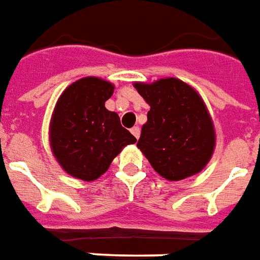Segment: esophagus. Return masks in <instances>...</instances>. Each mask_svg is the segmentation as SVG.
Here are the masks:
<instances>
[{
  "instance_id": "34e87169",
  "label": "esophagus",
  "mask_w": 260,
  "mask_h": 260,
  "mask_svg": "<svg viewBox=\"0 0 260 260\" xmlns=\"http://www.w3.org/2000/svg\"><path fill=\"white\" fill-rule=\"evenodd\" d=\"M131 134H132V135L135 136L136 139H138V138H139V135H140V129H139V126H134V128H132V129H131Z\"/></svg>"
}]
</instances>
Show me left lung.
<instances>
[{
	"mask_svg": "<svg viewBox=\"0 0 260 260\" xmlns=\"http://www.w3.org/2000/svg\"><path fill=\"white\" fill-rule=\"evenodd\" d=\"M134 86L150 105L138 147L155 172L168 180L201 172L215 149V128L201 96L178 78Z\"/></svg>",
	"mask_w": 260,
	"mask_h": 260,
	"instance_id": "1",
	"label": "left lung"
}]
</instances>
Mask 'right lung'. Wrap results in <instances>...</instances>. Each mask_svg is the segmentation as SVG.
Returning <instances> with one entry per match:
<instances>
[{
    "label": "right lung",
    "mask_w": 260,
    "mask_h": 260,
    "mask_svg": "<svg viewBox=\"0 0 260 260\" xmlns=\"http://www.w3.org/2000/svg\"><path fill=\"white\" fill-rule=\"evenodd\" d=\"M114 85L98 77L73 82L57 99L49 125L52 153L67 174L95 180L136 138L121 125L120 117L105 107Z\"/></svg>",
    "instance_id": "obj_1"
}]
</instances>
